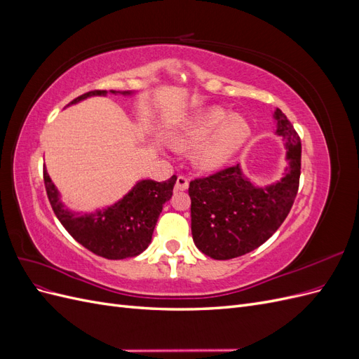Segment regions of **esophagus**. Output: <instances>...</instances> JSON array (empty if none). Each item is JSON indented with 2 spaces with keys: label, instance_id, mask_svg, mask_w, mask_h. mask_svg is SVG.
Returning <instances> with one entry per match:
<instances>
[{
  "label": "esophagus",
  "instance_id": "esophagus-1",
  "mask_svg": "<svg viewBox=\"0 0 359 359\" xmlns=\"http://www.w3.org/2000/svg\"><path fill=\"white\" fill-rule=\"evenodd\" d=\"M175 189L180 190V191H186L189 189V180L186 177H178Z\"/></svg>",
  "mask_w": 359,
  "mask_h": 359
}]
</instances>
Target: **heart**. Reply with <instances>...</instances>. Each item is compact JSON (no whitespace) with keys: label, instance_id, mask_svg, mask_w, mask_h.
Instances as JSON below:
<instances>
[{"label":"heart","instance_id":"obj_1","mask_svg":"<svg viewBox=\"0 0 359 359\" xmlns=\"http://www.w3.org/2000/svg\"><path fill=\"white\" fill-rule=\"evenodd\" d=\"M252 139V127L241 114L211 106L189 115L170 133V145L191 151L193 163L202 172H219L241 153Z\"/></svg>","mask_w":359,"mask_h":359}]
</instances>
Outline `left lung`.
Masks as SVG:
<instances>
[{"label": "left lung", "instance_id": "8db88e82", "mask_svg": "<svg viewBox=\"0 0 359 359\" xmlns=\"http://www.w3.org/2000/svg\"><path fill=\"white\" fill-rule=\"evenodd\" d=\"M274 135L283 139L287 166L278 181L257 186L241 165L190 182L194 245L215 260L253 252L287 217L298 193L301 140L280 109L273 112Z\"/></svg>", "mask_w": 359, "mask_h": 359}]
</instances>
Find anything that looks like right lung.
Instances as JSON below:
<instances>
[{"instance_id": "obj_1", "label": "right lung", "mask_w": 359, "mask_h": 359, "mask_svg": "<svg viewBox=\"0 0 359 359\" xmlns=\"http://www.w3.org/2000/svg\"><path fill=\"white\" fill-rule=\"evenodd\" d=\"M115 95H135V91H109ZM107 91H90L74 99L78 104L90 97L107 95ZM45 186L52 210L66 231L90 252L106 259H128L147 250L153 238L158 215L170 198L177 177L156 182L139 180L124 196L115 203L90 212L73 211L61 201V193L50 180L48 170L43 172Z\"/></svg>"}]
</instances>
